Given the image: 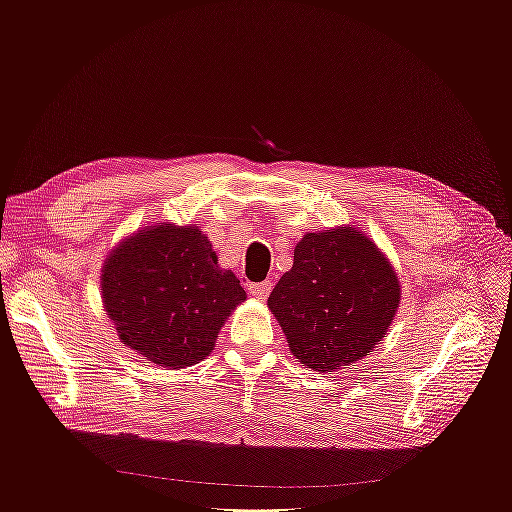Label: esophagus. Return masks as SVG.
I'll return each mask as SVG.
<instances>
[{
  "instance_id": "1",
  "label": "esophagus",
  "mask_w": 512,
  "mask_h": 512,
  "mask_svg": "<svg viewBox=\"0 0 512 512\" xmlns=\"http://www.w3.org/2000/svg\"><path fill=\"white\" fill-rule=\"evenodd\" d=\"M271 282H260V284H250V294L252 297H256V299H267L269 297V292H271Z\"/></svg>"
}]
</instances>
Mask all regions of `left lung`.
I'll return each instance as SVG.
<instances>
[{
	"instance_id": "8db88e82",
	"label": "left lung",
	"mask_w": 512,
	"mask_h": 512,
	"mask_svg": "<svg viewBox=\"0 0 512 512\" xmlns=\"http://www.w3.org/2000/svg\"><path fill=\"white\" fill-rule=\"evenodd\" d=\"M269 307L290 352L309 369L331 371L382 342L399 307V282L376 243L354 228L309 232Z\"/></svg>"
}]
</instances>
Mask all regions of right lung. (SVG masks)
<instances>
[{
  "instance_id": "add662e5",
  "label": "right lung",
  "mask_w": 512,
  "mask_h": 512,
  "mask_svg": "<svg viewBox=\"0 0 512 512\" xmlns=\"http://www.w3.org/2000/svg\"><path fill=\"white\" fill-rule=\"evenodd\" d=\"M102 301L123 344L160 367L181 369L209 356L245 290L235 273L218 267L196 226L160 224L106 258Z\"/></svg>"
}]
</instances>
